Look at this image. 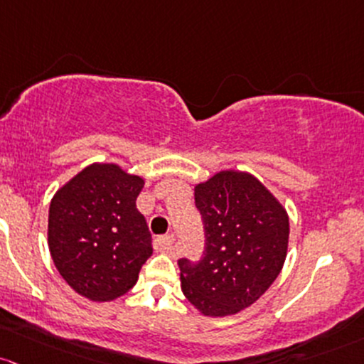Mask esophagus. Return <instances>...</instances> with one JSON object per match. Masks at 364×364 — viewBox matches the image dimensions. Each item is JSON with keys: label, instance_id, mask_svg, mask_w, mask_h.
<instances>
[{"label": "esophagus", "instance_id": "34e87169", "mask_svg": "<svg viewBox=\"0 0 364 364\" xmlns=\"http://www.w3.org/2000/svg\"><path fill=\"white\" fill-rule=\"evenodd\" d=\"M173 243H174V235L173 233H167V235H164V237L157 238L159 250H162V252H169V250L173 249Z\"/></svg>", "mask_w": 364, "mask_h": 364}]
</instances>
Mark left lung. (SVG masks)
Returning a JSON list of instances; mask_svg holds the SVG:
<instances>
[{
    "label": "left lung",
    "mask_w": 364,
    "mask_h": 364,
    "mask_svg": "<svg viewBox=\"0 0 364 364\" xmlns=\"http://www.w3.org/2000/svg\"><path fill=\"white\" fill-rule=\"evenodd\" d=\"M205 230L198 262L179 259L181 290L205 316L223 318L252 306L282 271L289 214L249 173L221 171L195 186Z\"/></svg>",
    "instance_id": "8db88e82"
}]
</instances>
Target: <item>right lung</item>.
<instances>
[{
  "label": "right lung",
  "mask_w": 364,
  "mask_h": 364,
  "mask_svg": "<svg viewBox=\"0 0 364 364\" xmlns=\"http://www.w3.org/2000/svg\"><path fill=\"white\" fill-rule=\"evenodd\" d=\"M143 178L117 164H91L50 203L48 247L62 278L90 301L129 292L150 257L151 235L136 209Z\"/></svg>",
  "instance_id": "right-lung-1"
}]
</instances>
